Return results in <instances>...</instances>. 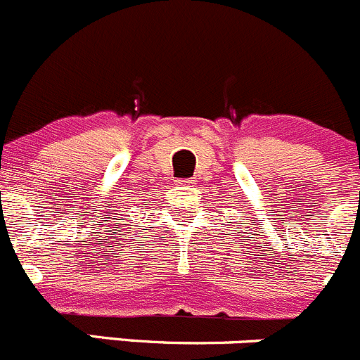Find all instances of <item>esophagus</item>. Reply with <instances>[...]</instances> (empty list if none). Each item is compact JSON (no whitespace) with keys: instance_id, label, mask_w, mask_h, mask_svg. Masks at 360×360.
<instances>
[{"instance_id":"34e87169","label":"esophagus","mask_w":360,"mask_h":360,"mask_svg":"<svg viewBox=\"0 0 360 360\" xmlns=\"http://www.w3.org/2000/svg\"><path fill=\"white\" fill-rule=\"evenodd\" d=\"M180 184H184V186H191V184H194L193 178H186V180H180Z\"/></svg>"}]
</instances>
